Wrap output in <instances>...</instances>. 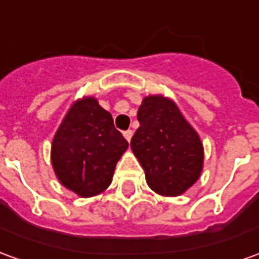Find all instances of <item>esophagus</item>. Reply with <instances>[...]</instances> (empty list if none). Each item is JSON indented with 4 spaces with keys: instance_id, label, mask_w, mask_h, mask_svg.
Segmentation results:
<instances>
[{
    "instance_id": "34e87169",
    "label": "esophagus",
    "mask_w": 259,
    "mask_h": 259,
    "mask_svg": "<svg viewBox=\"0 0 259 259\" xmlns=\"http://www.w3.org/2000/svg\"><path fill=\"white\" fill-rule=\"evenodd\" d=\"M123 136L127 142H130V140H132V136H133V132H132V130H126V132H123Z\"/></svg>"
}]
</instances>
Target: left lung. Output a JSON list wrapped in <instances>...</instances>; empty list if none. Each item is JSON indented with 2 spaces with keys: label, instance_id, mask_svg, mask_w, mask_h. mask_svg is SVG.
<instances>
[{
  "label": "left lung",
  "instance_id": "1",
  "mask_svg": "<svg viewBox=\"0 0 259 259\" xmlns=\"http://www.w3.org/2000/svg\"><path fill=\"white\" fill-rule=\"evenodd\" d=\"M139 129L130 147L146 174L147 185L161 196H180L200 178L203 144L178 105L164 95L143 98Z\"/></svg>",
  "mask_w": 259,
  "mask_h": 259
}]
</instances>
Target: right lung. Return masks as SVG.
I'll return each mask as SVG.
<instances>
[{"label": "right lung", "mask_w": 259, "mask_h": 259, "mask_svg": "<svg viewBox=\"0 0 259 259\" xmlns=\"http://www.w3.org/2000/svg\"><path fill=\"white\" fill-rule=\"evenodd\" d=\"M129 147L112 115L94 97L77 99L56 132L50 150L54 174L79 198H91L111 185L117 161Z\"/></svg>", "instance_id": "add662e5"}]
</instances>
